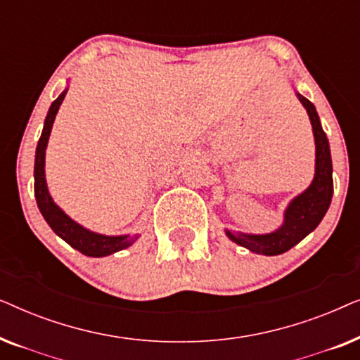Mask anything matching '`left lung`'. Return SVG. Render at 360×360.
<instances>
[{
    "mask_svg": "<svg viewBox=\"0 0 360 360\" xmlns=\"http://www.w3.org/2000/svg\"><path fill=\"white\" fill-rule=\"evenodd\" d=\"M298 100L307 108L313 126L314 144H316V170L311 185L298 195L285 211L282 228L270 234H244L226 231L228 238L236 244L262 255H278L287 252L307 238L326 214L333 198V162L329 152L326 132L323 131L316 108L307 98L297 93Z\"/></svg>",
    "mask_w": 360,
    "mask_h": 360,
    "instance_id": "8db88e82",
    "label": "left lung"
}]
</instances>
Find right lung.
<instances>
[{
    "instance_id": "1",
    "label": "right lung",
    "mask_w": 360,
    "mask_h": 360,
    "mask_svg": "<svg viewBox=\"0 0 360 360\" xmlns=\"http://www.w3.org/2000/svg\"><path fill=\"white\" fill-rule=\"evenodd\" d=\"M65 95L67 90L52 103L51 108H49L41 139L37 142L36 162H34V195H36L37 206L39 210H41L44 219L47 221V224L51 226L52 231L58 236V238H62L67 244H70L73 249L80 250L82 254L88 255V257H105V255L115 254L117 250L129 248L131 244L136 243L137 236H103L85 229L83 226L68 218V216L53 203V200L51 198L47 190L46 170H44V165H46V147L49 136H51L52 131L53 120H56V115Z\"/></svg>"
}]
</instances>
